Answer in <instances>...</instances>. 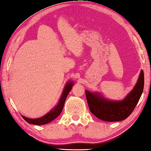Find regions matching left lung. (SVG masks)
<instances>
[{"mask_svg":"<svg viewBox=\"0 0 151 151\" xmlns=\"http://www.w3.org/2000/svg\"><path fill=\"white\" fill-rule=\"evenodd\" d=\"M144 88V72L140 70L136 85L121 101L109 100L99 92L85 90L86 100L91 112L104 121L115 122L126 119L139 102Z\"/></svg>","mask_w":151,"mask_h":151,"instance_id":"1","label":"left lung"}]
</instances>
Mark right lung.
Instances as JSON below:
<instances>
[{
    "label": "right lung",
    "instance_id": "add662e5",
    "mask_svg": "<svg viewBox=\"0 0 151 151\" xmlns=\"http://www.w3.org/2000/svg\"><path fill=\"white\" fill-rule=\"evenodd\" d=\"M74 85H75V84H74V82H73L72 81H68L67 83H66L58 104L54 107V108L51 110V111H50L48 113L46 114L45 115L37 119H29L22 115V118H23L27 122H29V124H32L35 125H44L48 123V122L52 121L53 120L57 118V117L60 115L61 112H62L66 97H67L68 93H70V91H71V89H72L73 86Z\"/></svg>",
    "mask_w": 151,
    "mask_h": 151
}]
</instances>
